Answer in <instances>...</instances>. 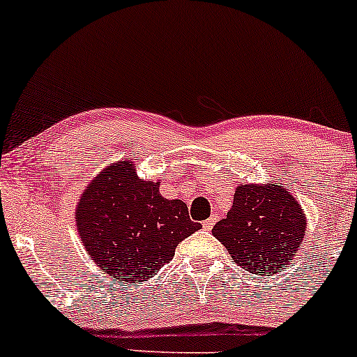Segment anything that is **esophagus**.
Masks as SVG:
<instances>
[{
    "instance_id": "esophagus-1",
    "label": "esophagus",
    "mask_w": 357,
    "mask_h": 357,
    "mask_svg": "<svg viewBox=\"0 0 357 357\" xmlns=\"http://www.w3.org/2000/svg\"><path fill=\"white\" fill-rule=\"evenodd\" d=\"M214 223H216V216H211L204 221V223H202V226H204V229H208V231H209V229L214 226Z\"/></svg>"
}]
</instances>
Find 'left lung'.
I'll return each instance as SVG.
<instances>
[{
	"mask_svg": "<svg viewBox=\"0 0 357 357\" xmlns=\"http://www.w3.org/2000/svg\"><path fill=\"white\" fill-rule=\"evenodd\" d=\"M305 229V211L284 185L245 183L236 187L231 209L213 235L245 271L274 275L293 262Z\"/></svg>",
	"mask_w": 357,
	"mask_h": 357,
	"instance_id": "1",
	"label": "left lung"
}]
</instances>
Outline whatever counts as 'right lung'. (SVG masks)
Instances as JSON below:
<instances>
[{"label":"right lung","instance_id":"obj_1","mask_svg":"<svg viewBox=\"0 0 357 357\" xmlns=\"http://www.w3.org/2000/svg\"><path fill=\"white\" fill-rule=\"evenodd\" d=\"M76 226L91 260L129 286L153 278L180 241L201 228L185 202L165 199L160 182L137 177L131 160L110 165L88 183Z\"/></svg>","mask_w":357,"mask_h":357}]
</instances>
